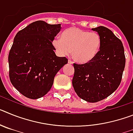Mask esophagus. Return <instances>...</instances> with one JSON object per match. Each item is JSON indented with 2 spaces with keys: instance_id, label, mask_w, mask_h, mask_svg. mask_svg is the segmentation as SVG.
Masks as SVG:
<instances>
[{
  "instance_id": "34e87169",
  "label": "esophagus",
  "mask_w": 133,
  "mask_h": 133,
  "mask_svg": "<svg viewBox=\"0 0 133 133\" xmlns=\"http://www.w3.org/2000/svg\"><path fill=\"white\" fill-rule=\"evenodd\" d=\"M68 63H69V64H73V62H72V61H70V60H69V61H68Z\"/></svg>"
}]
</instances>
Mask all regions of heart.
Here are the masks:
<instances>
[{"instance_id":"b5f03b06","label":"heart","mask_w":133,"mask_h":133,"mask_svg":"<svg viewBox=\"0 0 133 133\" xmlns=\"http://www.w3.org/2000/svg\"><path fill=\"white\" fill-rule=\"evenodd\" d=\"M101 45L98 34L78 28H69L61 33V38L52 41V46L60 56L71 55L78 63H87L98 54Z\"/></svg>"}]
</instances>
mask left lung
I'll return each mask as SVG.
<instances>
[{
	"label": "left lung",
	"instance_id": "8db88e82",
	"mask_svg": "<svg viewBox=\"0 0 133 133\" xmlns=\"http://www.w3.org/2000/svg\"><path fill=\"white\" fill-rule=\"evenodd\" d=\"M101 38L98 54L89 63H74L72 86L78 97L96 103L110 96L118 87L125 66V56L121 41L110 29H92Z\"/></svg>",
	"mask_w": 133,
	"mask_h": 133
}]
</instances>
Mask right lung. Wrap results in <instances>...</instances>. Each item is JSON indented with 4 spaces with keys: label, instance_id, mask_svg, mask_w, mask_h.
I'll return each mask as SVG.
<instances>
[{
    "label": "right lung",
    "instance_id": "1",
    "mask_svg": "<svg viewBox=\"0 0 133 133\" xmlns=\"http://www.w3.org/2000/svg\"><path fill=\"white\" fill-rule=\"evenodd\" d=\"M61 24L35 21L17 32L9 55V77L24 97L41 98L50 90L55 75L68 59L56 55L52 41Z\"/></svg>",
    "mask_w": 133,
    "mask_h": 133
}]
</instances>
